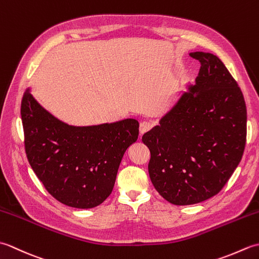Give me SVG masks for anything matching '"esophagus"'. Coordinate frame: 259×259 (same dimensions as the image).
<instances>
[{
	"instance_id": "1",
	"label": "esophagus",
	"mask_w": 259,
	"mask_h": 259,
	"mask_svg": "<svg viewBox=\"0 0 259 259\" xmlns=\"http://www.w3.org/2000/svg\"><path fill=\"white\" fill-rule=\"evenodd\" d=\"M151 128H152V123L151 122H149V121H144V122L140 123V128H139L140 135L146 134L147 131H149Z\"/></svg>"
}]
</instances>
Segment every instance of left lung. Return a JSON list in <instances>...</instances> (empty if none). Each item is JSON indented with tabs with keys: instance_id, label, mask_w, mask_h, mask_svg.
I'll return each instance as SVG.
<instances>
[{
	"instance_id": "obj_1",
	"label": "left lung",
	"mask_w": 259,
	"mask_h": 259,
	"mask_svg": "<svg viewBox=\"0 0 259 259\" xmlns=\"http://www.w3.org/2000/svg\"><path fill=\"white\" fill-rule=\"evenodd\" d=\"M200 62L195 85L142 136L148 171L167 201L185 206L217 195L243 157L247 110L243 92L218 57L192 52Z\"/></svg>"
}]
</instances>
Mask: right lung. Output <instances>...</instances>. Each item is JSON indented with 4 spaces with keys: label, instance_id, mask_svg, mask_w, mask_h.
<instances>
[{
    "label": "right lung",
    "instance_id": "right-lung-1",
    "mask_svg": "<svg viewBox=\"0 0 259 259\" xmlns=\"http://www.w3.org/2000/svg\"><path fill=\"white\" fill-rule=\"evenodd\" d=\"M24 147L33 171L64 205L93 208L111 194L125 150L138 139L139 122L74 126L37 103L27 89L21 103Z\"/></svg>",
    "mask_w": 259,
    "mask_h": 259
}]
</instances>
